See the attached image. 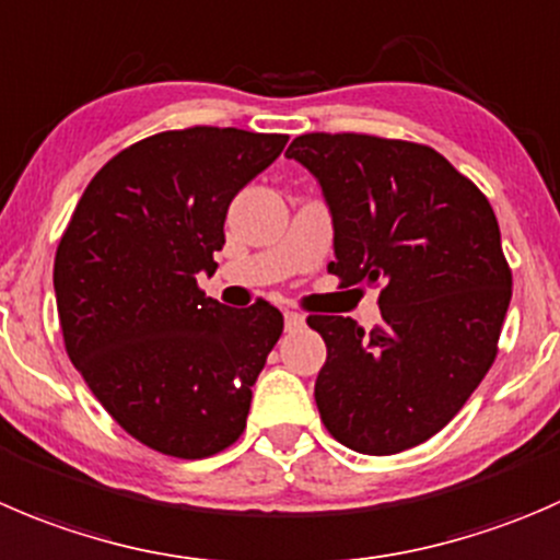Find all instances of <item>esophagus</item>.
Instances as JSON below:
<instances>
[{"label": "esophagus", "instance_id": "obj_1", "mask_svg": "<svg viewBox=\"0 0 560 560\" xmlns=\"http://www.w3.org/2000/svg\"><path fill=\"white\" fill-rule=\"evenodd\" d=\"M303 323H306V317H303V314H298V312H284V328H287V330L303 328Z\"/></svg>", "mask_w": 560, "mask_h": 560}]
</instances>
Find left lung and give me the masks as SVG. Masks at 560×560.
Returning a JSON list of instances; mask_svg holds the SVG:
<instances>
[{"instance_id": "1", "label": "left lung", "mask_w": 560, "mask_h": 560, "mask_svg": "<svg viewBox=\"0 0 560 560\" xmlns=\"http://www.w3.org/2000/svg\"><path fill=\"white\" fill-rule=\"evenodd\" d=\"M317 177L341 287H380L383 323L306 319L328 358L314 383L330 435L361 454L430 441L498 355L512 270L485 194L427 144L303 133L287 150Z\"/></svg>"}]
</instances>
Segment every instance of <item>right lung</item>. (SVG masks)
I'll return each instance as SVG.
<instances>
[{
  "instance_id": "right-lung-1",
  "label": "right lung",
  "mask_w": 560,
  "mask_h": 560,
  "mask_svg": "<svg viewBox=\"0 0 560 560\" xmlns=\"http://www.w3.org/2000/svg\"><path fill=\"white\" fill-rule=\"evenodd\" d=\"M284 133L194 125L114 155L90 180L54 257L65 350L108 416L180 459L246 430L252 385L284 330L268 301L205 295L230 202L284 150Z\"/></svg>"
}]
</instances>
